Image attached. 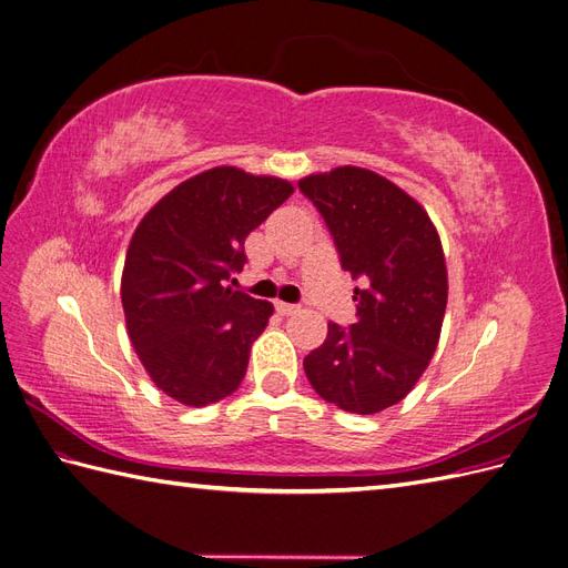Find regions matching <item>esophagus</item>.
Here are the masks:
<instances>
[{"mask_svg": "<svg viewBox=\"0 0 568 568\" xmlns=\"http://www.w3.org/2000/svg\"><path fill=\"white\" fill-rule=\"evenodd\" d=\"M274 307H277L280 315H294V313H298V305H294V303L277 301V303H274Z\"/></svg>", "mask_w": 568, "mask_h": 568, "instance_id": "34e87169", "label": "esophagus"}]
</instances>
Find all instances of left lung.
<instances>
[{
	"instance_id": "1",
	"label": "left lung",
	"mask_w": 568,
	"mask_h": 568,
	"mask_svg": "<svg viewBox=\"0 0 568 568\" xmlns=\"http://www.w3.org/2000/svg\"><path fill=\"white\" fill-rule=\"evenodd\" d=\"M298 186L329 227L341 267L363 282L355 324L329 322L303 359L305 376L326 403L376 415L405 398L438 346L448 303L438 232L415 199L365 168H334Z\"/></svg>"
}]
</instances>
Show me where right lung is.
<instances>
[{"label":"right lung","mask_w":568,"mask_h":568,"mask_svg":"<svg viewBox=\"0 0 568 568\" xmlns=\"http://www.w3.org/2000/svg\"><path fill=\"white\" fill-rule=\"evenodd\" d=\"M291 194L286 180L220 165L178 184L136 225L120 298L136 355L173 400L203 407L242 384L274 307L227 282L246 263V236Z\"/></svg>","instance_id":"1"}]
</instances>
